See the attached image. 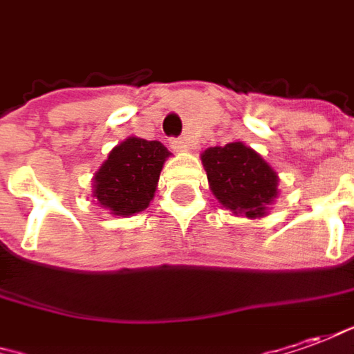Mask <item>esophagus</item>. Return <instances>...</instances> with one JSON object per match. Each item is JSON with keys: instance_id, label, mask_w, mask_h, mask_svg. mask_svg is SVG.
<instances>
[{"instance_id": "1", "label": "esophagus", "mask_w": 354, "mask_h": 354, "mask_svg": "<svg viewBox=\"0 0 354 354\" xmlns=\"http://www.w3.org/2000/svg\"><path fill=\"white\" fill-rule=\"evenodd\" d=\"M170 149L176 151V153H186L189 145H187L184 139H170Z\"/></svg>"}]
</instances>
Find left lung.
Listing matches in <instances>:
<instances>
[{
	"mask_svg": "<svg viewBox=\"0 0 354 354\" xmlns=\"http://www.w3.org/2000/svg\"><path fill=\"white\" fill-rule=\"evenodd\" d=\"M201 162L213 196L234 215L263 217L279 196L277 172L242 141L209 147L201 155Z\"/></svg>",
	"mask_w": 354,
	"mask_h": 354,
	"instance_id": "1",
	"label": "left lung"
}]
</instances>
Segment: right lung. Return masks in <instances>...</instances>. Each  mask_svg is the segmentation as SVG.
Segmentation results:
<instances>
[{"mask_svg": "<svg viewBox=\"0 0 354 354\" xmlns=\"http://www.w3.org/2000/svg\"><path fill=\"white\" fill-rule=\"evenodd\" d=\"M170 157L160 141L127 137L118 143L95 174L93 197L112 215L129 217L149 207L158 176Z\"/></svg>", "mask_w": 354, "mask_h": 354, "instance_id": "1", "label": "right lung"}]
</instances>
